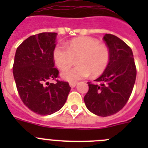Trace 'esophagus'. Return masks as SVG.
<instances>
[{
  "label": "esophagus",
  "instance_id": "esophagus-1",
  "mask_svg": "<svg viewBox=\"0 0 148 148\" xmlns=\"http://www.w3.org/2000/svg\"><path fill=\"white\" fill-rule=\"evenodd\" d=\"M77 84V82H70V86L71 87H75Z\"/></svg>",
  "mask_w": 148,
  "mask_h": 148
}]
</instances>
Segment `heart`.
<instances>
[{
	"instance_id": "b5f03b06",
	"label": "heart",
	"mask_w": 148,
	"mask_h": 148,
	"mask_svg": "<svg viewBox=\"0 0 148 148\" xmlns=\"http://www.w3.org/2000/svg\"><path fill=\"white\" fill-rule=\"evenodd\" d=\"M66 49L57 45L53 51V59L60 69L71 66L73 58L78 57V66L63 70L61 75L69 82H76L90 75H101L110 61V51L106 46L99 44V40L88 36L78 37L66 44Z\"/></svg>"
}]
</instances>
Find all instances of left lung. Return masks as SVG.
<instances>
[{
  "mask_svg": "<svg viewBox=\"0 0 148 148\" xmlns=\"http://www.w3.org/2000/svg\"><path fill=\"white\" fill-rule=\"evenodd\" d=\"M110 51V61L102 75L88 82L89 90L84 101L87 109L99 116H109L122 109L131 95L136 68L132 49L116 35L103 38Z\"/></svg>",
  "mask_w": 148,
  "mask_h": 148,
  "instance_id": "1",
  "label": "left lung"
}]
</instances>
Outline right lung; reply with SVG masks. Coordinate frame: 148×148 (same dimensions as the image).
<instances>
[{"mask_svg": "<svg viewBox=\"0 0 148 148\" xmlns=\"http://www.w3.org/2000/svg\"><path fill=\"white\" fill-rule=\"evenodd\" d=\"M56 32L32 35L17 48L13 75L23 104L35 113L51 115L62 108L71 87L68 82L49 83L58 75L55 67L53 51Z\"/></svg>", "mask_w": 148, "mask_h": 148, "instance_id": "1", "label": "right lung"}]
</instances>
